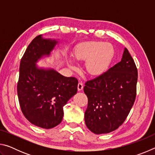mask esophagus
Segmentation results:
<instances>
[{
  "instance_id": "esophagus-1",
  "label": "esophagus",
  "mask_w": 155,
  "mask_h": 155,
  "mask_svg": "<svg viewBox=\"0 0 155 155\" xmlns=\"http://www.w3.org/2000/svg\"><path fill=\"white\" fill-rule=\"evenodd\" d=\"M77 89H78V91H81L83 89V84L81 83V82H79L78 84V86H77Z\"/></svg>"
}]
</instances>
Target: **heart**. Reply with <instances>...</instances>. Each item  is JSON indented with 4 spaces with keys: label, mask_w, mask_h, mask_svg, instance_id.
I'll list each match as a JSON object with an SVG mask.
<instances>
[{
    "label": "heart",
    "mask_w": 155,
    "mask_h": 155,
    "mask_svg": "<svg viewBox=\"0 0 155 155\" xmlns=\"http://www.w3.org/2000/svg\"><path fill=\"white\" fill-rule=\"evenodd\" d=\"M114 48L110 43L103 41H85L75 47L74 57L76 59L85 61V68L89 74L98 76L105 71L114 54ZM70 69L75 65L71 59L68 60Z\"/></svg>",
    "instance_id": "heart-1"
}]
</instances>
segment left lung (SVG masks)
Here are the masks:
<instances>
[{"instance_id": "8db88e82", "label": "left lung", "mask_w": 155, "mask_h": 155, "mask_svg": "<svg viewBox=\"0 0 155 155\" xmlns=\"http://www.w3.org/2000/svg\"><path fill=\"white\" fill-rule=\"evenodd\" d=\"M137 82L134 60L124 48L121 61L85 83L88 105L85 122L91 132L109 133L122 124L134 104Z\"/></svg>"}]
</instances>
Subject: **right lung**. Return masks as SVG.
I'll return each mask as SVG.
<instances>
[{
	"instance_id": "1",
	"label": "right lung",
	"mask_w": 155,
	"mask_h": 155,
	"mask_svg": "<svg viewBox=\"0 0 155 155\" xmlns=\"http://www.w3.org/2000/svg\"><path fill=\"white\" fill-rule=\"evenodd\" d=\"M59 43V40L37 36L28 46L20 64L17 91L21 110L31 124L46 129L61 123L63 107L77 93V78L37 64L51 56Z\"/></svg>"
}]
</instances>
